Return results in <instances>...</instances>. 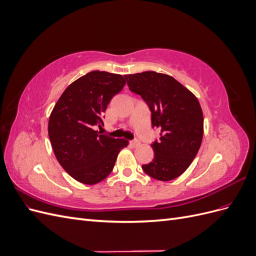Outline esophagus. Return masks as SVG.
Here are the masks:
<instances>
[{
    "label": "esophagus",
    "instance_id": "esophagus-1",
    "mask_svg": "<svg viewBox=\"0 0 256 256\" xmlns=\"http://www.w3.org/2000/svg\"><path fill=\"white\" fill-rule=\"evenodd\" d=\"M130 144L132 145L134 147H138V146H140V145H141V142H140V141H138V140H136V141H131V142H130Z\"/></svg>",
    "mask_w": 256,
    "mask_h": 256
}]
</instances>
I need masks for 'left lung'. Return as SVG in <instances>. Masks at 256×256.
<instances>
[{
	"mask_svg": "<svg viewBox=\"0 0 256 256\" xmlns=\"http://www.w3.org/2000/svg\"><path fill=\"white\" fill-rule=\"evenodd\" d=\"M130 90L148 104L152 127L161 129L152 144L154 160L143 171L161 182L180 176L192 164L204 134L203 111L196 95L173 76L156 72L125 74Z\"/></svg>",
	"mask_w": 256,
	"mask_h": 256,
	"instance_id": "left-lung-1",
	"label": "left lung"
}]
</instances>
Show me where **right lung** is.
Returning <instances> with one entry per match:
<instances>
[{
	"instance_id": "obj_1",
	"label": "right lung",
	"mask_w": 256,
	"mask_h": 256,
	"mask_svg": "<svg viewBox=\"0 0 256 256\" xmlns=\"http://www.w3.org/2000/svg\"><path fill=\"white\" fill-rule=\"evenodd\" d=\"M122 74L90 72L74 81L50 114L48 134L54 154L76 182L95 184L110 175L125 138L100 134L96 127L114 95L125 86Z\"/></svg>"
}]
</instances>
